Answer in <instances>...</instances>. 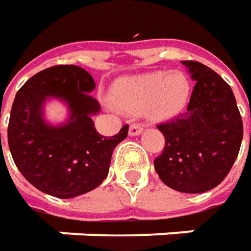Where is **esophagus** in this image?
Masks as SVG:
<instances>
[{
	"label": "esophagus",
	"instance_id": "1",
	"mask_svg": "<svg viewBox=\"0 0 251 251\" xmlns=\"http://www.w3.org/2000/svg\"><path fill=\"white\" fill-rule=\"evenodd\" d=\"M144 131V127L138 124V123H134V124H131L130 126V130H128V134H130L131 137H134V135H138Z\"/></svg>",
	"mask_w": 251,
	"mask_h": 251
}]
</instances>
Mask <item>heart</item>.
<instances>
[{
  "label": "heart",
  "instance_id": "1",
  "mask_svg": "<svg viewBox=\"0 0 251 251\" xmlns=\"http://www.w3.org/2000/svg\"><path fill=\"white\" fill-rule=\"evenodd\" d=\"M188 95L190 82L184 74L156 71L120 79L111 91V101L126 113L145 110L152 119L162 120L183 110Z\"/></svg>",
  "mask_w": 251,
  "mask_h": 251
}]
</instances>
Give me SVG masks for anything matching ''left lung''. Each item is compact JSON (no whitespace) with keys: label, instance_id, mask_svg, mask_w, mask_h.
I'll return each instance as SVG.
<instances>
[{"label":"left lung","instance_id":"8db88e82","mask_svg":"<svg viewBox=\"0 0 251 251\" xmlns=\"http://www.w3.org/2000/svg\"><path fill=\"white\" fill-rule=\"evenodd\" d=\"M196 81L187 110L158 124L165 148L155 159L160 180L176 191L204 193L226 177L243 138L233 92L215 71L198 61H181Z\"/></svg>","mask_w":251,"mask_h":251}]
</instances>
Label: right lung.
Returning a JSON list of instances; mask_svg holds the SVG:
<instances>
[{
    "mask_svg": "<svg viewBox=\"0 0 251 251\" xmlns=\"http://www.w3.org/2000/svg\"><path fill=\"white\" fill-rule=\"evenodd\" d=\"M93 89L95 81L83 68L54 65L27 79L15 96L9 151L24 177L46 194L73 198L98 187L109 173L113 150L127 138V124L109 138L96 131L92 116L100 104L91 95ZM47 97L69 104L67 123L54 127L44 121Z\"/></svg>",
    "mask_w": 251,
    "mask_h": 251,
    "instance_id": "right-lung-1",
    "label": "right lung"
}]
</instances>
